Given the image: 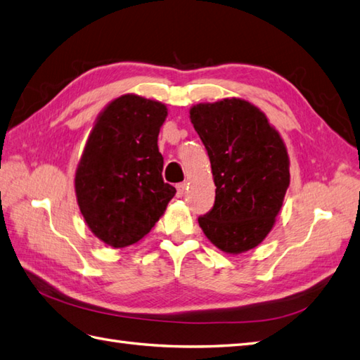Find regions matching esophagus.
<instances>
[{
  "label": "esophagus",
  "instance_id": "esophagus-1",
  "mask_svg": "<svg viewBox=\"0 0 360 360\" xmlns=\"http://www.w3.org/2000/svg\"><path fill=\"white\" fill-rule=\"evenodd\" d=\"M186 190H187V184L186 182H181L176 186V195L178 198H182L184 195H186Z\"/></svg>",
  "mask_w": 360,
  "mask_h": 360
}]
</instances>
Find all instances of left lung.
I'll list each match as a JSON object with an SVG mask.
<instances>
[{
  "label": "left lung",
  "mask_w": 360,
  "mask_h": 360,
  "mask_svg": "<svg viewBox=\"0 0 360 360\" xmlns=\"http://www.w3.org/2000/svg\"><path fill=\"white\" fill-rule=\"evenodd\" d=\"M190 121L216 186L214 205L199 227L221 252H248L271 231L290 186L285 142L261 108L242 98L191 105Z\"/></svg>",
  "instance_id": "left-lung-1"
}]
</instances>
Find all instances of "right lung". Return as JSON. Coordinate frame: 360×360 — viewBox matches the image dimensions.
Here are the masks:
<instances>
[{
    "mask_svg": "<svg viewBox=\"0 0 360 360\" xmlns=\"http://www.w3.org/2000/svg\"><path fill=\"white\" fill-rule=\"evenodd\" d=\"M167 105L135 94L108 103L90 130L75 172L87 227L104 244H136L164 214L176 188L162 179L158 135Z\"/></svg>",
    "mask_w": 360,
    "mask_h": 360,
    "instance_id": "1",
    "label": "right lung"
}]
</instances>
